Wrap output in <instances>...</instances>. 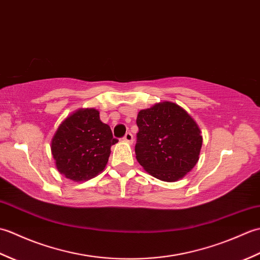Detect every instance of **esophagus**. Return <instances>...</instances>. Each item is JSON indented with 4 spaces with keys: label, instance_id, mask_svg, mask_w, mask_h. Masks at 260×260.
Wrapping results in <instances>:
<instances>
[{
    "label": "esophagus",
    "instance_id": "34e87169",
    "mask_svg": "<svg viewBox=\"0 0 260 260\" xmlns=\"http://www.w3.org/2000/svg\"><path fill=\"white\" fill-rule=\"evenodd\" d=\"M123 140L127 143H129V144H132V143L134 142V137H133V135H132V133H126Z\"/></svg>",
    "mask_w": 260,
    "mask_h": 260
}]
</instances>
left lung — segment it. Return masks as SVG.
Listing matches in <instances>:
<instances>
[{"label":"left lung","mask_w":260,"mask_h":260,"mask_svg":"<svg viewBox=\"0 0 260 260\" xmlns=\"http://www.w3.org/2000/svg\"><path fill=\"white\" fill-rule=\"evenodd\" d=\"M136 124V159L147 173L175 182L196 167L202 147L201 131L178 104L163 102L142 109Z\"/></svg>","instance_id":"8db88e82"}]
</instances>
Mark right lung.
I'll list each match as a JSON object with an SVG mask.
<instances>
[{
	"label": "right lung",
	"instance_id": "right-lung-1",
	"mask_svg": "<svg viewBox=\"0 0 260 260\" xmlns=\"http://www.w3.org/2000/svg\"><path fill=\"white\" fill-rule=\"evenodd\" d=\"M118 141L95 108H80L64 118L51 140L59 173L75 182L95 178L106 168L110 147Z\"/></svg>",
	"mask_w": 260,
	"mask_h": 260
}]
</instances>
